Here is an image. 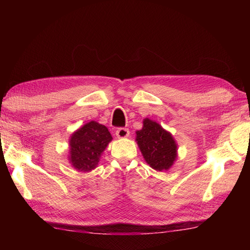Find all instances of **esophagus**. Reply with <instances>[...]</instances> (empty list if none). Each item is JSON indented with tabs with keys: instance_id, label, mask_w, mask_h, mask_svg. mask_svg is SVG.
Here are the masks:
<instances>
[{
	"instance_id": "esophagus-1",
	"label": "esophagus",
	"mask_w": 250,
	"mask_h": 250,
	"mask_svg": "<svg viewBox=\"0 0 250 250\" xmlns=\"http://www.w3.org/2000/svg\"><path fill=\"white\" fill-rule=\"evenodd\" d=\"M129 134H130V131H129V129H126V128H118L117 131H116V135L120 139L129 137Z\"/></svg>"
}]
</instances>
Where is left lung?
I'll use <instances>...</instances> for the list:
<instances>
[{
    "label": "left lung",
    "mask_w": 250,
    "mask_h": 250,
    "mask_svg": "<svg viewBox=\"0 0 250 250\" xmlns=\"http://www.w3.org/2000/svg\"><path fill=\"white\" fill-rule=\"evenodd\" d=\"M135 140L146 163L154 170H167L175 161L176 143L172 135L156 122L145 119L143 128L137 131Z\"/></svg>",
    "instance_id": "1"
}]
</instances>
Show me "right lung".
Here are the masks:
<instances>
[{
	"label": "right lung",
	"mask_w": 250,
	"mask_h": 250,
	"mask_svg": "<svg viewBox=\"0 0 250 250\" xmlns=\"http://www.w3.org/2000/svg\"><path fill=\"white\" fill-rule=\"evenodd\" d=\"M112 140L107 126L90 121L71 135L70 163L78 171L94 170L108 143Z\"/></svg>",
	"instance_id": "1"
}]
</instances>
